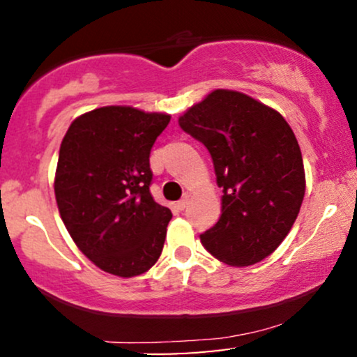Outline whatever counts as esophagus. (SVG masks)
Here are the masks:
<instances>
[{
    "label": "esophagus",
    "mask_w": 357,
    "mask_h": 357,
    "mask_svg": "<svg viewBox=\"0 0 357 357\" xmlns=\"http://www.w3.org/2000/svg\"><path fill=\"white\" fill-rule=\"evenodd\" d=\"M190 198H191V195H190V192H186V195H184L183 198L179 199L178 203H176V206H178V210H184V208H186L188 202H190Z\"/></svg>",
    "instance_id": "34e87169"
}]
</instances>
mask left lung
<instances>
[{
	"mask_svg": "<svg viewBox=\"0 0 357 357\" xmlns=\"http://www.w3.org/2000/svg\"><path fill=\"white\" fill-rule=\"evenodd\" d=\"M178 122L210 151L223 188L218 223L202 235L204 248L231 267L272 255L305 195L301 147L285 119L247 93L216 89Z\"/></svg>",
	"mask_w": 357,
	"mask_h": 357,
	"instance_id": "1",
	"label": "left lung"
}]
</instances>
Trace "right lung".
I'll return each instance as SVG.
<instances>
[{
    "label": "right lung",
    "instance_id": "right-lung-1",
    "mask_svg": "<svg viewBox=\"0 0 357 357\" xmlns=\"http://www.w3.org/2000/svg\"><path fill=\"white\" fill-rule=\"evenodd\" d=\"M169 121L165 112L105 105L77 117L61 139L53 181L61 221L110 275H141L165 247L173 215L149 192V154Z\"/></svg>",
    "mask_w": 357,
    "mask_h": 357
}]
</instances>
